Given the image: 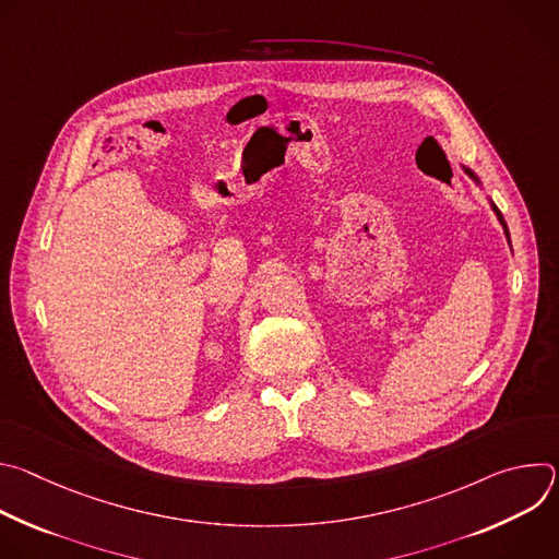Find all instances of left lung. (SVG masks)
<instances>
[{"label": "left lung", "mask_w": 559, "mask_h": 559, "mask_svg": "<svg viewBox=\"0 0 559 559\" xmlns=\"http://www.w3.org/2000/svg\"><path fill=\"white\" fill-rule=\"evenodd\" d=\"M464 170H466V168H464ZM466 175H468L471 179H475V181H477V177H475L471 170H466ZM493 210H496V214H498V218H500V223H502V227H504V234H507V238H509V227H507V223H504V216H502V212H500L496 205H493Z\"/></svg>", "instance_id": "obj_1"}]
</instances>
